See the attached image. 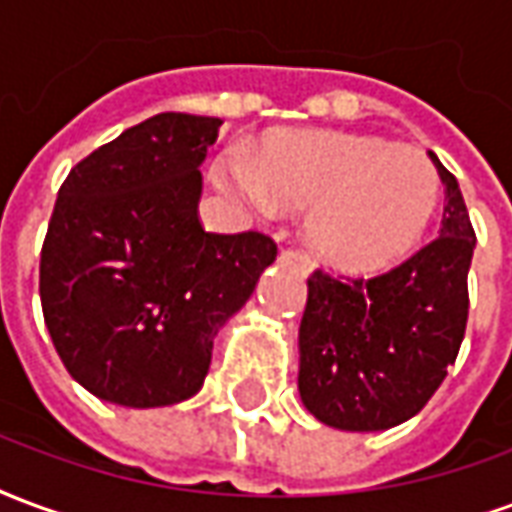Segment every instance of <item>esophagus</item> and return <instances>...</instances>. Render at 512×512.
Segmentation results:
<instances>
[{
	"instance_id": "obj_1",
	"label": "esophagus",
	"mask_w": 512,
	"mask_h": 512,
	"mask_svg": "<svg viewBox=\"0 0 512 512\" xmlns=\"http://www.w3.org/2000/svg\"><path fill=\"white\" fill-rule=\"evenodd\" d=\"M281 264H286V267H292V270L302 272V275H308V272H311V259H308V256H305L302 251H297V248H283Z\"/></svg>"
}]
</instances>
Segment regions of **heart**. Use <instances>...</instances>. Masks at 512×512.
Here are the masks:
<instances>
[{
	"mask_svg": "<svg viewBox=\"0 0 512 512\" xmlns=\"http://www.w3.org/2000/svg\"><path fill=\"white\" fill-rule=\"evenodd\" d=\"M220 179L261 210L313 207V248L349 270L404 256L439 204V171L423 149L333 130L278 133L256 166H223Z\"/></svg>",
	"mask_w": 512,
	"mask_h": 512,
	"instance_id": "1",
	"label": "heart"
}]
</instances>
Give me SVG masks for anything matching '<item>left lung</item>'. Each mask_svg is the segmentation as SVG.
Here are the masks:
<instances>
[{
  "label": "left lung",
  "mask_w": 512,
  "mask_h": 512,
  "mask_svg": "<svg viewBox=\"0 0 512 512\" xmlns=\"http://www.w3.org/2000/svg\"><path fill=\"white\" fill-rule=\"evenodd\" d=\"M439 237L374 278L313 270L300 322V395L343 431H384L420 412L445 382L469 319L475 229L450 171Z\"/></svg>",
  "instance_id": "obj_1"
}]
</instances>
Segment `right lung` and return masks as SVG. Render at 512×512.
I'll return each mask as SVG.
<instances>
[{
	"label": "right lung",
	"mask_w": 512,
	"mask_h": 512,
	"mask_svg": "<svg viewBox=\"0 0 512 512\" xmlns=\"http://www.w3.org/2000/svg\"><path fill=\"white\" fill-rule=\"evenodd\" d=\"M223 119L166 111L78 160L40 251V302L67 374L133 409L196 395L212 338L278 256L261 231L201 226V160Z\"/></svg>",
	"instance_id": "1"
}]
</instances>
